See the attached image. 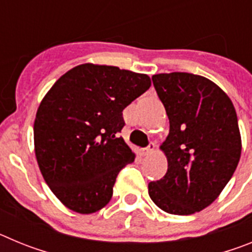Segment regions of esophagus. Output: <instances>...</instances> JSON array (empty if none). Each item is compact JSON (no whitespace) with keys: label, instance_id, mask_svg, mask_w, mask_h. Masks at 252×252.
Masks as SVG:
<instances>
[{"label":"esophagus","instance_id":"obj_1","mask_svg":"<svg viewBox=\"0 0 252 252\" xmlns=\"http://www.w3.org/2000/svg\"><path fill=\"white\" fill-rule=\"evenodd\" d=\"M154 150H155V144L154 142H150L146 148H144L141 150L142 155H150V154L154 153Z\"/></svg>","mask_w":252,"mask_h":252}]
</instances>
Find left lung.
I'll list each match as a JSON object with an SVG mask.
<instances>
[{
    "label": "left lung",
    "mask_w": 252,
    "mask_h": 252,
    "mask_svg": "<svg viewBox=\"0 0 252 252\" xmlns=\"http://www.w3.org/2000/svg\"><path fill=\"white\" fill-rule=\"evenodd\" d=\"M153 83L168 115L160 149L166 174L149 183V195L170 215L199 212L221 194L241 157L235 107L216 83L190 73H161Z\"/></svg>",
    "instance_id": "left-lung-1"
}]
</instances>
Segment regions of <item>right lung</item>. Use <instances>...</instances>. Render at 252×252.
<instances>
[{"label":"right lung","mask_w":252,"mask_h":252,"mask_svg":"<svg viewBox=\"0 0 252 252\" xmlns=\"http://www.w3.org/2000/svg\"><path fill=\"white\" fill-rule=\"evenodd\" d=\"M149 75L86 63L58 79L34 122L35 155L55 197L90 215L111 201L116 178L135 160L120 136L122 111L150 88Z\"/></svg>","instance_id":"right-lung-1"}]
</instances>
